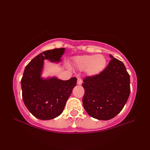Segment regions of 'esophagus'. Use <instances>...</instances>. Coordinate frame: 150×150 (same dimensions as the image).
I'll list each match as a JSON object with an SVG mask.
<instances>
[{
    "label": "esophagus",
    "instance_id": "obj_1",
    "mask_svg": "<svg viewBox=\"0 0 150 150\" xmlns=\"http://www.w3.org/2000/svg\"><path fill=\"white\" fill-rule=\"evenodd\" d=\"M82 84V79L81 78H78L77 79V85H81Z\"/></svg>",
    "mask_w": 150,
    "mask_h": 150
}]
</instances>
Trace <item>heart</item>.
Listing matches in <instances>:
<instances>
[{
	"label": "heart",
	"instance_id": "b5f03b06",
	"mask_svg": "<svg viewBox=\"0 0 150 150\" xmlns=\"http://www.w3.org/2000/svg\"><path fill=\"white\" fill-rule=\"evenodd\" d=\"M74 65L79 70L85 69V73L89 77L100 75L105 69L107 61L104 55H85L77 56L73 60Z\"/></svg>",
	"mask_w": 150,
	"mask_h": 150
}]
</instances>
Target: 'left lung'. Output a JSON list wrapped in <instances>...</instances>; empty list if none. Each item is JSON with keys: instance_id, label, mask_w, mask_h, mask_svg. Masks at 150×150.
Instances as JSON below:
<instances>
[{"instance_id": "8db88e82", "label": "left lung", "mask_w": 150, "mask_h": 150, "mask_svg": "<svg viewBox=\"0 0 150 150\" xmlns=\"http://www.w3.org/2000/svg\"><path fill=\"white\" fill-rule=\"evenodd\" d=\"M107 67L95 77L83 80V105L88 115L100 120H108L120 113L130 93V75L124 63L110 55Z\"/></svg>"}]
</instances>
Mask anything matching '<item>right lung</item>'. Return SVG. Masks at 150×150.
<instances>
[{
	"label": "right lung",
	"mask_w": 150,
	"mask_h": 150,
	"mask_svg": "<svg viewBox=\"0 0 150 150\" xmlns=\"http://www.w3.org/2000/svg\"><path fill=\"white\" fill-rule=\"evenodd\" d=\"M65 51V48L45 51L25 67L21 80L22 98L30 113L40 120H51L59 116L77 84L75 77L63 81L55 76L42 77L44 61L59 63Z\"/></svg>",
	"instance_id": "add662e5"
}]
</instances>
